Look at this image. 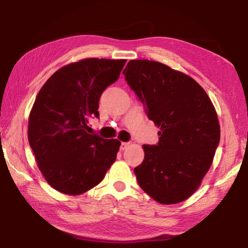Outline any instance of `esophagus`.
<instances>
[{
  "instance_id": "obj_1",
  "label": "esophagus",
  "mask_w": 248,
  "mask_h": 248,
  "mask_svg": "<svg viewBox=\"0 0 248 248\" xmlns=\"http://www.w3.org/2000/svg\"><path fill=\"white\" fill-rule=\"evenodd\" d=\"M129 142H123V143H121V146H120V149L121 150H125L129 146Z\"/></svg>"
}]
</instances>
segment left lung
I'll use <instances>...</instances> for the list:
<instances>
[{"label": "left lung", "mask_w": 248, "mask_h": 248, "mask_svg": "<svg viewBox=\"0 0 248 248\" xmlns=\"http://www.w3.org/2000/svg\"><path fill=\"white\" fill-rule=\"evenodd\" d=\"M125 81L159 128L158 143L146 145L134 169L140 187L158 203L174 204L198 189L220 141L216 108L189 75L157 61L131 60Z\"/></svg>", "instance_id": "8db88e82"}]
</instances>
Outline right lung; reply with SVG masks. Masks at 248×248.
Segmentation results:
<instances>
[{"instance_id":"1","label":"right lung","mask_w":248,"mask_h":248,"mask_svg":"<svg viewBox=\"0 0 248 248\" xmlns=\"http://www.w3.org/2000/svg\"><path fill=\"white\" fill-rule=\"evenodd\" d=\"M127 60L89 58L62 66L41 87L28 119V142L54 189L78 196L97 186L116 161L117 139L85 131L98 102Z\"/></svg>"}]
</instances>
